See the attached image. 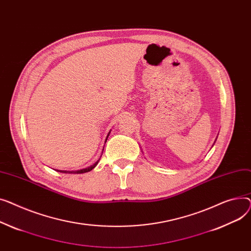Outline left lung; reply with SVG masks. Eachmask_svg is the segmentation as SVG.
Returning a JSON list of instances; mask_svg holds the SVG:
<instances>
[{
    "label": "left lung",
    "instance_id": "obj_1",
    "mask_svg": "<svg viewBox=\"0 0 251 251\" xmlns=\"http://www.w3.org/2000/svg\"><path fill=\"white\" fill-rule=\"evenodd\" d=\"M216 140H217V139H216ZM215 142H216V141H215Z\"/></svg>",
    "mask_w": 251,
    "mask_h": 251
}]
</instances>
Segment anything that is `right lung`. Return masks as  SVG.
Returning <instances> with one entry per match:
<instances>
[{
  "mask_svg": "<svg viewBox=\"0 0 251 251\" xmlns=\"http://www.w3.org/2000/svg\"><path fill=\"white\" fill-rule=\"evenodd\" d=\"M109 134H110V131L108 132V135H107V137H106V139H105V143H106V141H107V138H108ZM103 150H104V147H103ZM102 153H103V151H102ZM99 160H100V158H99V159H98V160L95 162V163H94L93 165H91V166H89V167H87V168H83V169H80V170H74V171H68V170H56V171H58V172H62V173H74V174H80V173L89 172V171H91L93 168H95V167H96V165L98 164Z\"/></svg>",
  "mask_w": 251,
  "mask_h": 251,
  "instance_id": "right-lung-1",
  "label": "right lung"
}]
</instances>
